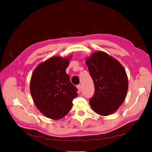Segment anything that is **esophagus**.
<instances>
[{"instance_id":"esophagus-1","label":"esophagus","mask_w":152,"mask_h":152,"mask_svg":"<svg viewBox=\"0 0 152 152\" xmlns=\"http://www.w3.org/2000/svg\"><path fill=\"white\" fill-rule=\"evenodd\" d=\"M77 88L78 89V91H79V93H80V91H81V89H82V87H81V85H80V84H79V85H78V86H77Z\"/></svg>"}]
</instances>
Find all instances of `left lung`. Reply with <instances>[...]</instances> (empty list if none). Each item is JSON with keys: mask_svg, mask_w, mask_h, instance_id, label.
Segmentation results:
<instances>
[{"mask_svg": "<svg viewBox=\"0 0 152 152\" xmlns=\"http://www.w3.org/2000/svg\"><path fill=\"white\" fill-rule=\"evenodd\" d=\"M86 63L95 88L89 100L92 109L102 116L113 113L125 100L128 90L125 69L116 59L103 51L94 52Z\"/></svg>", "mask_w": 152, "mask_h": 152, "instance_id": "left-lung-1", "label": "left lung"}]
</instances>
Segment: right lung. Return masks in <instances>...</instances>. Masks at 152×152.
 Listing matches in <instances>:
<instances>
[{"instance_id":"add662e5","label":"right lung","mask_w":152,"mask_h":152,"mask_svg":"<svg viewBox=\"0 0 152 152\" xmlns=\"http://www.w3.org/2000/svg\"><path fill=\"white\" fill-rule=\"evenodd\" d=\"M72 57L50 58L35 68L31 77L30 90L35 106L53 120L65 117L77 96V89L66 73Z\"/></svg>"}]
</instances>
